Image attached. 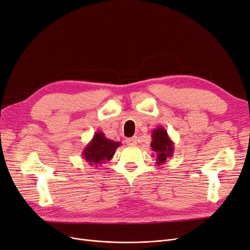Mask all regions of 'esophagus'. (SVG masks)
I'll return each mask as SVG.
<instances>
[{"instance_id": "esophagus-1", "label": "esophagus", "mask_w": 250, "mask_h": 250, "mask_svg": "<svg viewBox=\"0 0 250 250\" xmlns=\"http://www.w3.org/2000/svg\"><path fill=\"white\" fill-rule=\"evenodd\" d=\"M125 143L130 146H135L137 144V137H132V138H127L125 140Z\"/></svg>"}]
</instances>
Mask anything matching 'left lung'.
I'll list each match as a JSON object with an SVG mask.
<instances>
[{
    "label": "left lung",
    "instance_id": "8db88e82",
    "mask_svg": "<svg viewBox=\"0 0 250 250\" xmlns=\"http://www.w3.org/2000/svg\"><path fill=\"white\" fill-rule=\"evenodd\" d=\"M152 141L150 147L156 155V164L163 165L174 152V143L169 137L167 130L162 125L154 128L151 133Z\"/></svg>",
    "mask_w": 250,
    "mask_h": 250
}]
</instances>
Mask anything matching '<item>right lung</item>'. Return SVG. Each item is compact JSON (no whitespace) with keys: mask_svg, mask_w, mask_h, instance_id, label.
<instances>
[{"mask_svg":"<svg viewBox=\"0 0 250 250\" xmlns=\"http://www.w3.org/2000/svg\"><path fill=\"white\" fill-rule=\"evenodd\" d=\"M120 145H122L120 142H115L106 138L103 132H96L92 139L83 149L82 156L90 166L98 167L99 165L112 159L117 147Z\"/></svg>","mask_w":250,"mask_h":250,"instance_id":"right-lung-1","label":"right lung"}]
</instances>
